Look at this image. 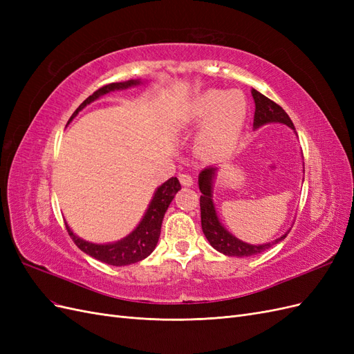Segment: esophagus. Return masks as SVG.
Returning a JSON list of instances; mask_svg holds the SVG:
<instances>
[{
    "instance_id": "esophagus-1",
    "label": "esophagus",
    "mask_w": 354,
    "mask_h": 354,
    "mask_svg": "<svg viewBox=\"0 0 354 354\" xmlns=\"http://www.w3.org/2000/svg\"><path fill=\"white\" fill-rule=\"evenodd\" d=\"M178 180H180V183L183 185V186H192L194 185V178H192V176L190 174H186V173H183V174H178Z\"/></svg>"
}]
</instances>
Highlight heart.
Wrapping results in <instances>:
<instances>
[{
  "mask_svg": "<svg viewBox=\"0 0 354 354\" xmlns=\"http://www.w3.org/2000/svg\"><path fill=\"white\" fill-rule=\"evenodd\" d=\"M248 102L238 90H205L187 106L189 124L204 121L196 136V151L205 159H220L236 147L242 136Z\"/></svg>",
  "mask_w": 354,
  "mask_h": 354,
  "instance_id": "b5f03b06",
  "label": "heart"
}]
</instances>
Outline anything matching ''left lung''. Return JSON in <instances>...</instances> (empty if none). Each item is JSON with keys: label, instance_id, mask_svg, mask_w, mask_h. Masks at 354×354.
I'll list each match as a JSON object with an SVG mask.
<instances>
[{"label": "left lung", "instance_id": "left-lung-1", "mask_svg": "<svg viewBox=\"0 0 354 354\" xmlns=\"http://www.w3.org/2000/svg\"><path fill=\"white\" fill-rule=\"evenodd\" d=\"M254 102H255V113H254V128H260L266 124H272V122H279L285 124L289 128H294V124L291 121V118L288 116V113L281 108L279 104L274 103L273 100L267 99L266 95L259 93L257 90L252 88L251 91ZM217 168L208 167L205 169L201 171L199 174V190H201V224H202V232L205 234V238L211 243L214 250H217L218 252L229 255V257H250L260 254L266 250H269L272 245L281 242L286 238V234L289 230L282 234L279 239H276L269 243H263V245H251L246 243L238 238H234L230 232L224 229L223 224L220 223L216 207H214L212 202V181L216 178Z\"/></svg>", "mask_w": 354, "mask_h": 354}]
</instances>
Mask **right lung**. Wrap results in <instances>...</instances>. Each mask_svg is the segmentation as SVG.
Returning <instances> with one entry per match:
<instances>
[{"label": "right lung", "mask_w": 354, "mask_h": 354, "mask_svg": "<svg viewBox=\"0 0 354 354\" xmlns=\"http://www.w3.org/2000/svg\"><path fill=\"white\" fill-rule=\"evenodd\" d=\"M138 84H140V80H130L124 82H112L108 85H103V87L95 90L90 97L85 99L78 106V109L72 113L68 124L80 113V111L85 108V106L90 104L94 100H97L100 95H104L115 90H125L128 87H134V85H138ZM180 189L181 186L177 177H171L169 180L165 181L164 185H160L156 189L151 203H149L142 221L138 223V226L128 234V236H125L121 241L113 242V243H104V245L91 243L88 241L78 238L66 224L69 236L81 251H84L85 254H88L90 257H93V259L99 260L102 263L111 264V266H128L137 261H142L143 259H146V257H149L153 252L159 239L160 226H162L165 212L169 207L171 201L174 199L176 194Z\"/></svg>", "instance_id": "obj_1"}]
</instances>
